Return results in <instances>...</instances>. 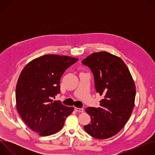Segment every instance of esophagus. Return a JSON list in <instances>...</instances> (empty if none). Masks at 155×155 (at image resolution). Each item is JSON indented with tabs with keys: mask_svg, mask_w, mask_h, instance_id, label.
Listing matches in <instances>:
<instances>
[{
	"mask_svg": "<svg viewBox=\"0 0 155 155\" xmlns=\"http://www.w3.org/2000/svg\"><path fill=\"white\" fill-rule=\"evenodd\" d=\"M74 110H75L76 112H83V108H81L75 107V108H74Z\"/></svg>",
	"mask_w": 155,
	"mask_h": 155,
	"instance_id": "obj_1",
	"label": "esophagus"
}]
</instances>
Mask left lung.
I'll return each mask as SVG.
<instances>
[{
    "mask_svg": "<svg viewBox=\"0 0 155 155\" xmlns=\"http://www.w3.org/2000/svg\"><path fill=\"white\" fill-rule=\"evenodd\" d=\"M82 63L91 69L96 90L103 96L99 107L85 109L91 121L84 126V129L95 139L110 138L123 129L133 110L134 80L124 61L106 51L92 53Z\"/></svg>",
    "mask_w": 155,
    "mask_h": 155,
    "instance_id": "1",
    "label": "left lung"
}]
</instances>
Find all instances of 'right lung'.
<instances>
[{"mask_svg":"<svg viewBox=\"0 0 155 155\" xmlns=\"http://www.w3.org/2000/svg\"><path fill=\"white\" fill-rule=\"evenodd\" d=\"M77 58L46 54L30 61L16 84L18 112L25 124L41 136L53 135L63 127L74 110L53 98L60 93V79Z\"/></svg>","mask_w":155,"mask_h":155,"instance_id":"obj_1","label":"right lung"}]
</instances>
